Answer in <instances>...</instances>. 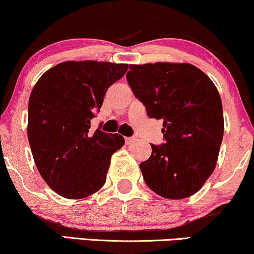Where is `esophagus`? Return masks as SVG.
<instances>
[{
    "instance_id": "esophagus-1",
    "label": "esophagus",
    "mask_w": 254,
    "mask_h": 254,
    "mask_svg": "<svg viewBox=\"0 0 254 254\" xmlns=\"http://www.w3.org/2000/svg\"><path fill=\"white\" fill-rule=\"evenodd\" d=\"M126 143L127 144H131V143H134V142H136V137H126Z\"/></svg>"
}]
</instances>
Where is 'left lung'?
Returning <instances> with one entry per match:
<instances>
[{"label": "left lung", "mask_w": 254, "mask_h": 254, "mask_svg": "<svg viewBox=\"0 0 254 254\" xmlns=\"http://www.w3.org/2000/svg\"><path fill=\"white\" fill-rule=\"evenodd\" d=\"M127 81L149 118L163 119L166 142L151 144L140 164L157 195L181 199L196 193L215 170L224 134L218 90L198 67L187 63L129 65Z\"/></svg>", "instance_id": "1"}]
</instances>
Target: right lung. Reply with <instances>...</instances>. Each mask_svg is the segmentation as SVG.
Returning <instances> with one entry per match:
<instances>
[{
  "instance_id": "add662e5",
  "label": "right lung",
  "mask_w": 254,
  "mask_h": 254,
  "mask_svg": "<svg viewBox=\"0 0 254 254\" xmlns=\"http://www.w3.org/2000/svg\"><path fill=\"white\" fill-rule=\"evenodd\" d=\"M127 64L64 62L48 70L32 88L28 139L36 167L49 187L65 198L97 192L106 182L111 156L125 144L119 134L90 130L111 85Z\"/></svg>"
}]
</instances>
